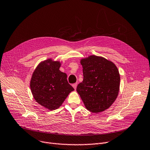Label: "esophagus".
Here are the masks:
<instances>
[{
    "label": "esophagus",
    "mask_w": 150,
    "mask_h": 150,
    "mask_svg": "<svg viewBox=\"0 0 150 150\" xmlns=\"http://www.w3.org/2000/svg\"><path fill=\"white\" fill-rule=\"evenodd\" d=\"M72 86H73V88H74L75 90H76V87H77V83H73V84L72 85Z\"/></svg>",
    "instance_id": "esophagus-1"
}]
</instances>
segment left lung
I'll use <instances>...</instances> for the list:
<instances>
[{"mask_svg":"<svg viewBox=\"0 0 150 150\" xmlns=\"http://www.w3.org/2000/svg\"><path fill=\"white\" fill-rule=\"evenodd\" d=\"M83 79L76 91L90 112L108 109L117 98L120 74L116 64L104 57L90 55L81 59Z\"/></svg>","mask_w":150,"mask_h":150,"instance_id":"1","label":"left lung"}]
</instances>
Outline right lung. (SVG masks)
<instances>
[{"label":"right lung","mask_w":150,"mask_h":150,"mask_svg":"<svg viewBox=\"0 0 150 150\" xmlns=\"http://www.w3.org/2000/svg\"><path fill=\"white\" fill-rule=\"evenodd\" d=\"M62 62L49 58L41 62L34 69L30 88L36 102L49 110L60 107L73 91L67 81V74L60 70Z\"/></svg>","instance_id":"1"}]
</instances>
